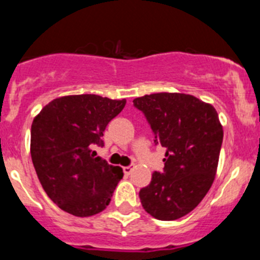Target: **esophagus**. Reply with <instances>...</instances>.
I'll list each match as a JSON object with an SVG mask.
<instances>
[{
  "label": "esophagus",
  "mask_w": 260,
  "mask_h": 260,
  "mask_svg": "<svg viewBox=\"0 0 260 260\" xmlns=\"http://www.w3.org/2000/svg\"><path fill=\"white\" fill-rule=\"evenodd\" d=\"M133 171H134V167H125V168H123V173H125L126 176H130V174L133 173Z\"/></svg>",
  "instance_id": "esophagus-1"
}]
</instances>
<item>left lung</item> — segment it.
Wrapping results in <instances>:
<instances>
[{
	"label": "left lung",
	"instance_id": "obj_1",
	"mask_svg": "<svg viewBox=\"0 0 260 260\" xmlns=\"http://www.w3.org/2000/svg\"><path fill=\"white\" fill-rule=\"evenodd\" d=\"M133 103L151 125L155 143L167 148L164 172H155L139 191L142 206L157 220L180 219L201 203L215 180L224 137L219 114L186 93H152Z\"/></svg>",
	"mask_w": 260,
	"mask_h": 260
}]
</instances>
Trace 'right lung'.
Wrapping results in <instances>:
<instances>
[{
	"label": "right lung",
	"instance_id": "1",
	"mask_svg": "<svg viewBox=\"0 0 260 260\" xmlns=\"http://www.w3.org/2000/svg\"><path fill=\"white\" fill-rule=\"evenodd\" d=\"M126 100L69 95L45 105L31 126V157L47 195L78 217L102 212L110 203L122 168L95 157L105 127Z\"/></svg>",
	"mask_w": 260,
	"mask_h": 260
}]
</instances>
